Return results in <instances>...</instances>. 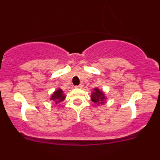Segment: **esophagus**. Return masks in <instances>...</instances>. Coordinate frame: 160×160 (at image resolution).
<instances>
[{"instance_id":"esophagus-1","label":"esophagus","mask_w":160,"mask_h":160,"mask_svg":"<svg viewBox=\"0 0 160 160\" xmlns=\"http://www.w3.org/2000/svg\"><path fill=\"white\" fill-rule=\"evenodd\" d=\"M75 88H77V89H82V84H80L79 86H75Z\"/></svg>"}]
</instances>
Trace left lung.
Masks as SVG:
<instances>
[{"label":"left lung","mask_w":160,"mask_h":160,"mask_svg":"<svg viewBox=\"0 0 160 160\" xmlns=\"http://www.w3.org/2000/svg\"><path fill=\"white\" fill-rule=\"evenodd\" d=\"M91 100L98 105L103 104L106 102L105 94L102 90L99 89L98 88L93 89V92H92Z\"/></svg>","instance_id":"left-lung-1"}]
</instances>
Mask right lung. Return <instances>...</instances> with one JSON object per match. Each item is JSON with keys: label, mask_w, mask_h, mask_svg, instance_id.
Instances as JSON below:
<instances>
[{"label": "right lung", "mask_w": 160, "mask_h": 160, "mask_svg": "<svg viewBox=\"0 0 160 160\" xmlns=\"http://www.w3.org/2000/svg\"><path fill=\"white\" fill-rule=\"evenodd\" d=\"M65 97L66 95L64 94L63 90L60 89V88H58V89H56V90L52 93V95H51L50 100L52 101V102H55L56 104H58L63 102L65 99Z\"/></svg>", "instance_id": "1"}]
</instances>
